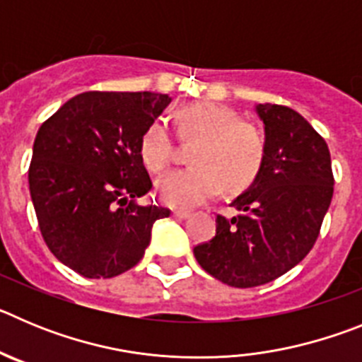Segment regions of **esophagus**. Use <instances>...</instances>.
<instances>
[{
    "label": "esophagus",
    "mask_w": 362,
    "mask_h": 362,
    "mask_svg": "<svg viewBox=\"0 0 362 362\" xmlns=\"http://www.w3.org/2000/svg\"><path fill=\"white\" fill-rule=\"evenodd\" d=\"M175 219H188L190 217V212L188 210H174Z\"/></svg>",
    "instance_id": "1"
}]
</instances>
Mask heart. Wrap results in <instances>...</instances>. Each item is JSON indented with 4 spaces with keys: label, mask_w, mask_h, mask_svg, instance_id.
<instances>
[{
    "label": "heart",
    "mask_w": 362,
    "mask_h": 362,
    "mask_svg": "<svg viewBox=\"0 0 362 362\" xmlns=\"http://www.w3.org/2000/svg\"><path fill=\"white\" fill-rule=\"evenodd\" d=\"M179 136L197 141L190 168L158 181V196L174 209H192L212 199L219 188L239 192L257 177L264 159V137L232 108L217 103H192L175 114ZM174 139L163 121H153L139 145L143 165L163 172L172 161Z\"/></svg>",
    "instance_id": "1"
}]
</instances>
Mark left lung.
<instances>
[{
    "label": "left lung",
    "instance_id": "1",
    "mask_svg": "<svg viewBox=\"0 0 362 362\" xmlns=\"http://www.w3.org/2000/svg\"><path fill=\"white\" fill-rule=\"evenodd\" d=\"M264 127L257 177L217 216L216 238L194 248L197 263L235 288L261 286L292 270L312 250L334 196L330 150L299 112L255 105Z\"/></svg>",
    "mask_w": 362,
    "mask_h": 362
}]
</instances>
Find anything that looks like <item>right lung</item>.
<instances>
[{
	"mask_svg": "<svg viewBox=\"0 0 362 362\" xmlns=\"http://www.w3.org/2000/svg\"><path fill=\"white\" fill-rule=\"evenodd\" d=\"M172 98L153 92H85L37 130L28 168L41 235L65 267L108 279L141 261L153 223L152 188L139 145Z\"/></svg>",
	"mask_w": 362,
	"mask_h": 362,
	"instance_id": "1",
	"label": "right lung"
}]
</instances>
